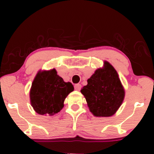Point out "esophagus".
<instances>
[{
	"instance_id": "obj_1",
	"label": "esophagus",
	"mask_w": 154,
	"mask_h": 154,
	"mask_svg": "<svg viewBox=\"0 0 154 154\" xmlns=\"http://www.w3.org/2000/svg\"><path fill=\"white\" fill-rule=\"evenodd\" d=\"M81 88H82V86H81L80 84H75V89L76 91H80Z\"/></svg>"
}]
</instances>
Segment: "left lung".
Returning a JSON list of instances; mask_svg holds the SVG:
<instances>
[{
	"instance_id": "1",
	"label": "left lung",
	"mask_w": 154,
	"mask_h": 154,
	"mask_svg": "<svg viewBox=\"0 0 154 154\" xmlns=\"http://www.w3.org/2000/svg\"><path fill=\"white\" fill-rule=\"evenodd\" d=\"M90 111L95 116L114 115L125 98V90L117 72L108 61L95 70L81 90Z\"/></svg>"
}]
</instances>
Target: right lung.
<instances>
[{
    "mask_svg": "<svg viewBox=\"0 0 154 154\" xmlns=\"http://www.w3.org/2000/svg\"><path fill=\"white\" fill-rule=\"evenodd\" d=\"M73 91L72 83L65 82L55 69L39 71L29 93L31 105L40 115L53 116L62 109L65 98Z\"/></svg>",
    "mask_w": 154,
    "mask_h": 154,
    "instance_id": "1",
    "label": "right lung"
}]
</instances>
